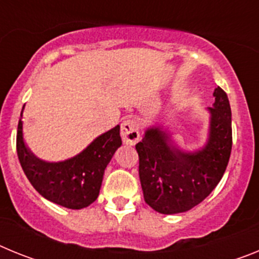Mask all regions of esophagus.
<instances>
[{
  "instance_id": "34e87169",
  "label": "esophagus",
  "mask_w": 259,
  "mask_h": 259,
  "mask_svg": "<svg viewBox=\"0 0 259 259\" xmlns=\"http://www.w3.org/2000/svg\"><path fill=\"white\" fill-rule=\"evenodd\" d=\"M120 135H122L123 143L128 145H135L137 141L140 140V127L139 123L135 119H127L122 123L120 128Z\"/></svg>"
}]
</instances>
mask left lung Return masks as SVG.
I'll return each mask as SVG.
<instances>
[{"mask_svg": "<svg viewBox=\"0 0 259 259\" xmlns=\"http://www.w3.org/2000/svg\"><path fill=\"white\" fill-rule=\"evenodd\" d=\"M209 132L202 148L183 150L167 128L153 124L136 144L139 175L145 202L161 214H178L202 202L221 182L232 149V122L228 97L214 91Z\"/></svg>", "mask_w": 259, "mask_h": 259, "instance_id": "obj_1", "label": "left lung"}]
</instances>
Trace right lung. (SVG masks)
Returning a JSON list of instances; mask_svg holds the SVG:
<instances>
[{
	"label": "right lung",
	"instance_id": "1",
	"mask_svg": "<svg viewBox=\"0 0 259 259\" xmlns=\"http://www.w3.org/2000/svg\"><path fill=\"white\" fill-rule=\"evenodd\" d=\"M23 110L18 123L17 152L20 166L33 188L44 198L67 209H84L95 202L101 189L105 168L122 145L120 127L115 125L96 137L75 157L48 162L36 157L24 141Z\"/></svg>",
	"mask_w": 259,
	"mask_h": 259
}]
</instances>
